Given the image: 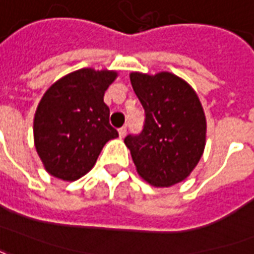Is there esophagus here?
I'll return each instance as SVG.
<instances>
[{
  "mask_svg": "<svg viewBox=\"0 0 254 254\" xmlns=\"http://www.w3.org/2000/svg\"><path fill=\"white\" fill-rule=\"evenodd\" d=\"M118 134H120V137L121 138L125 137V134H127V127H122L121 129H118Z\"/></svg>",
  "mask_w": 254,
  "mask_h": 254,
  "instance_id": "34e87169",
  "label": "esophagus"
}]
</instances>
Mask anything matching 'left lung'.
<instances>
[{
    "label": "left lung",
    "mask_w": 254,
    "mask_h": 254,
    "mask_svg": "<svg viewBox=\"0 0 254 254\" xmlns=\"http://www.w3.org/2000/svg\"><path fill=\"white\" fill-rule=\"evenodd\" d=\"M129 77L145 111L141 134L125 137L137 174L156 188L182 182L205 148L207 118L196 91L170 72Z\"/></svg>",
    "instance_id": "obj_1"
}]
</instances>
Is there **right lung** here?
Instances as JSON below:
<instances>
[{
	"instance_id": "right-lung-1",
	"label": "right lung",
	"mask_w": 254,
	"mask_h": 254,
	"mask_svg": "<svg viewBox=\"0 0 254 254\" xmlns=\"http://www.w3.org/2000/svg\"><path fill=\"white\" fill-rule=\"evenodd\" d=\"M117 70L83 67L52 84L34 116V144L45 170L72 182L88 173L105 144L118 137L103 100Z\"/></svg>"
}]
</instances>
